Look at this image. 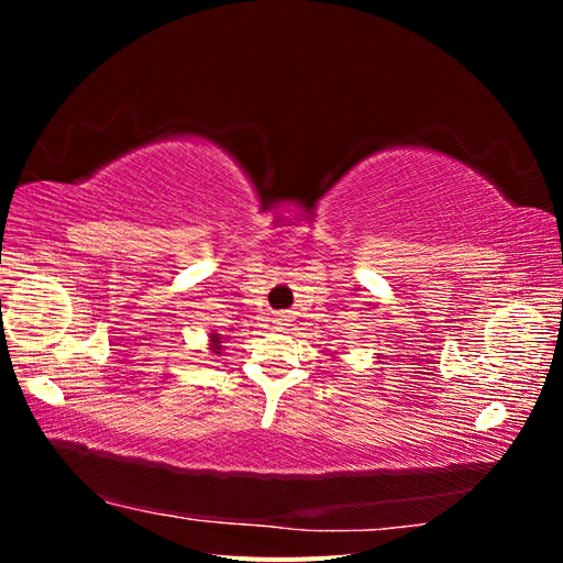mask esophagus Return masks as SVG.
I'll return each mask as SVG.
<instances>
[{
	"mask_svg": "<svg viewBox=\"0 0 563 563\" xmlns=\"http://www.w3.org/2000/svg\"><path fill=\"white\" fill-rule=\"evenodd\" d=\"M277 329H284V319L277 323Z\"/></svg>",
	"mask_w": 563,
	"mask_h": 563,
	"instance_id": "34e87169",
	"label": "esophagus"
}]
</instances>
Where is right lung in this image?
<instances>
[{"label": "right lung", "instance_id": "add662e5", "mask_svg": "<svg viewBox=\"0 0 563 563\" xmlns=\"http://www.w3.org/2000/svg\"><path fill=\"white\" fill-rule=\"evenodd\" d=\"M223 343H225V335L223 333H216V331L209 333V350H211V354L223 356Z\"/></svg>", "mask_w": 563, "mask_h": 563}]
</instances>
